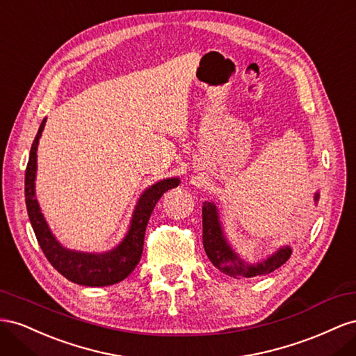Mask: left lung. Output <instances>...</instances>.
Returning a JSON list of instances; mask_svg holds the SVG:
<instances>
[{"instance_id":"8db88e82","label":"left lung","mask_w":356,"mask_h":356,"mask_svg":"<svg viewBox=\"0 0 356 356\" xmlns=\"http://www.w3.org/2000/svg\"><path fill=\"white\" fill-rule=\"evenodd\" d=\"M318 200L319 192L314 194V202H318ZM202 245H204V250L213 266L231 277L266 276V274L283 266L292 253V249L285 246L273 253L266 261L258 264L245 262L238 257V253L228 245L220 227L218 209L209 201L202 202Z\"/></svg>"}]
</instances>
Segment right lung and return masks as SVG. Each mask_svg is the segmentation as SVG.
Masks as SVG:
<instances>
[{"label":"right lung","mask_w":356,"mask_h":356,"mask_svg":"<svg viewBox=\"0 0 356 356\" xmlns=\"http://www.w3.org/2000/svg\"><path fill=\"white\" fill-rule=\"evenodd\" d=\"M44 125L46 119H43L33 141L28 165L25 170V202L38 245L54 268L58 270L70 282H74L77 285L83 286L115 285V283L128 277L137 267L141 253H143L145 232L152 211H154L158 200L164 195V192L171 188H176L180 184V180L177 177L164 179L149 186L141 194L134 209L127 236L113 250H108L106 253L70 250L60 245L52 234L35 198L37 147Z\"/></svg>","instance_id":"1"}]
</instances>
